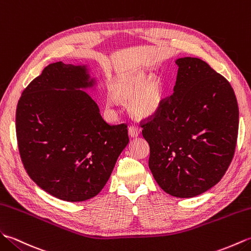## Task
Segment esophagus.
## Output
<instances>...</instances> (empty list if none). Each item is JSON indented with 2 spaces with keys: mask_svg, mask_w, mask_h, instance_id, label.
Wrapping results in <instances>:
<instances>
[{
  "mask_svg": "<svg viewBox=\"0 0 251 251\" xmlns=\"http://www.w3.org/2000/svg\"><path fill=\"white\" fill-rule=\"evenodd\" d=\"M129 134L131 137H136L141 134V129L136 126H129Z\"/></svg>",
  "mask_w": 251,
  "mask_h": 251,
  "instance_id": "34e87169",
  "label": "esophagus"
}]
</instances>
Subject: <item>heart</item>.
<instances>
[{
    "label": "heart",
    "instance_id": "heart-1",
    "mask_svg": "<svg viewBox=\"0 0 251 251\" xmlns=\"http://www.w3.org/2000/svg\"><path fill=\"white\" fill-rule=\"evenodd\" d=\"M114 97L121 101L130 100V109L141 118H148L161 108L164 99L163 80L160 76L149 77L146 72H135L119 77L111 87ZM114 100L107 99V105L111 106Z\"/></svg>",
    "mask_w": 251,
    "mask_h": 251
}]
</instances>
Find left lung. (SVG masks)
<instances>
[{
  "mask_svg": "<svg viewBox=\"0 0 251 251\" xmlns=\"http://www.w3.org/2000/svg\"><path fill=\"white\" fill-rule=\"evenodd\" d=\"M174 92L142 125L149 169L166 193L193 198L214 187L235 152L238 105L224 76L198 58L176 60Z\"/></svg>",
  "mask_w": 251,
  "mask_h": 251,
  "instance_id": "left-lung-1",
  "label": "left lung"
}]
</instances>
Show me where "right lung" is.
Instances as JSON below:
<instances>
[{"instance_id": "1", "label": "right lung", "mask_w": 251, "mask_h": 251, "mask_svg": "<svg viewBox=\"0 0 251 251\" xmlns=\"http://www.w3.org/2000/svg\"><path fill=\"white\" fill-rule=\"evenodd\" d=\"M94 83L86 65L60 61L27 85L17 105V142L27 175L63 201L99 194L129 143L126 125H108L81 90Z\"/></svg>"}]
</instances>
